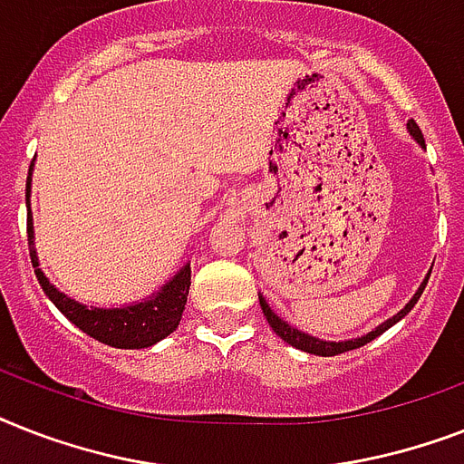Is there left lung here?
I'll list each match as a JSON object with an SVG mask.
<instances>
[{"instance_id": "1", "label": "left lung", "mask_w": 464, "mask_h": 464, "mask_svg": "<svg viewBox=\"0 0 464 464\" xmlns=\"http://www.w3.org/2000/svg\"><path fill=\"white\" fill-rule=\"evenodd\" d=\"M408 128H410V133H412V138H415V140L420 142V145H424V135H421L420 126H417V123L412 121V119H410V121H408ZM427 281H429V278H427ZM424 285H427V284H421V288L415 293V297H412V300H410V303L405 304V310L398 312V314H395V317H391L389 322H383L382 326H376V329L372 331V334H367V336L355 338V341H343V343H326V341H319V338L307 336V334H303V331L293 329L291 324H285L284 319H278L276 314L271 312L269 304L265 303V297H259V304H262V312H265L266 322H269L271 329L276 331L278 338H284L285 343H291L293 348L304 350V353H312V355L331 357V355H341V353H348V350L362 348V345H367L369 341H374L376 336H382L383 331L391 329V326H393L395 322H401V319L405 317V314H408V312L412 310V307H415V303H417V300H420L421 293H424Z\"/></svg>"}]
</instances>
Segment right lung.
Masks as SVG:
<instances>
[{
    "instance_id": "add662e5",
    "label": "right lung",
    "mask_w": 464,
    "mask_h": 464,
    "mask_svg": "<svg viewBox=\"0 0 464 464\" xmlns=\"http://www.w3.org/2000/svg\"><path fill=\"white\" fill-rule=\"evenodd\" d=\"M30 198V173L25 183V199ZM28 240H30V262L35 266V276L43 285L47 297L59 307L63 317L73 322L82 334L90 338L111 345V348H150L161 338L176 331L180 314L186 310L188 291H190V265L176 274L164 288L145 303L130 304V307H116V310H100V307H85L71 297L62 295L47 276L37 269V255L33 250V219H30L28 202Z\"/></svg>"
}]
</instances>
